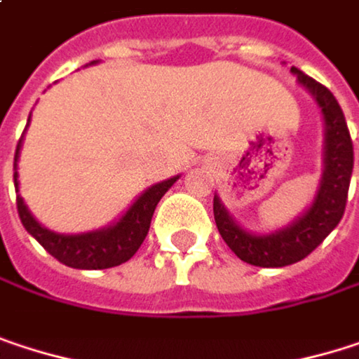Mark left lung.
<instances>
[{
  "instance_id": "8db88e82",
  "label": "left lung",
  "mask_w": 359,
  "mask_h": 359,
  "mask_svg": "<svg viewBox=\"0 0 359 359\" xmlns=\"http://www.w3.org/2000/svg\"><path fill=\"white\" fill-rule=\"evenodd\" d=\"M291 72L297 74V81L316 97L318 106L323 108L326 124L324 177L312 208L285 231L266 237H255L237 226L226 214L220 199L214 197V220L220 237L235 251L239 259L259 268H283L295 264L308 257L323 243L343 218L353 170V143L339 102L312 76L304 74L297 68H291Z\"/></svg>"
}]
</instances>
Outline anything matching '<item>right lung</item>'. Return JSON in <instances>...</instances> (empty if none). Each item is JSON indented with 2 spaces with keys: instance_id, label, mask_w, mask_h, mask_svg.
Wrapping results in <instances>:
<instances>
[{
  "instance_id": "right-lung-1",
  "label": "right lung",
  "mask_w": 359,
  "mask_h": 359,
  "mask_svg": "<svg viewBox=\"0 0 359 359\" xmlns=\"http://www.w3.org/2000/svg\"><path fill=\"white\" fill-rule=\"evenodd\" d=\"M20 143L22 139L16 145L14 168H16ZM177 179L179 177L154 184L130 205V210L120 218V222H116L106 231L87 233V235H57V233L43 229L31 216L20 195L16 197V208H18L22 226L43 245V250L51 253L57 262L70 268H79V270H104V268L124 264L137 253L149 233L151 216H154L158 201L177 182ZM14 187L18 193V172H14Z\"/></svg>"
}]
</instances>
